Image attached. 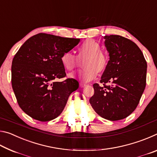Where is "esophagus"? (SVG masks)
Wrapping results in <instances>:
<instances>
[{
	"label": "esophagus",
	"instance_id": "esophagus-1",
	"mask_svg": "<svg viewBox=\"0 0 157 157\" xmlns=\"http://www.w3.org/2000/svg\"><path fill=\"white\" fill-rule=\"evenodd\" d=\"M85 85H86V84H84V83H80V86L81 87H84Z\"/></svg>",
	"mask_w": 157,
	"mask_h": 157
}]
</instances>
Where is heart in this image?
Listing matches in <instances>:
<instances>
[{"instance_id": "obj_1", "label": "heart", "mask_w": 157, "mask_h": 157, "mask_svg": "<svg viewBox=\"0 0 157 157\" xmlns=\"http://www.w3.org/2000/svg\"><path fill=\"white\" fill-rule=\"evenodd\" d=\"M78 57L84 59L82 65L85 67L80 72L84 81H89L95 78L98 72H102L107 68L109 58L107 54L101 50L100 45L94 40L88 39L78 48ZM60 62L63 68L71 71L78 65V60L70 52H65L61 55ZM73 76V75H71Z\"/></svg>"}]
</instances>
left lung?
I'll use <instances>...</instances> for the list:
<instances>
[{
    "label": "left lung",
    "instance_id": "left-lung-1",
    "mask_svg": "<svg viewBox=\"0 0 157 157\" xmlns=\"http://www.w3.org/2000/svg\"><path fill=\"white\" fill-rule=\"evenodd\" d=\"M104 39L110 58L101 77L102 85L94 84V95L89 102L102 118L119 121L129 116L139 105L146 86L147 62L130 39L120 35Z\"/></svg>",
    "mask_w": 157,
    "mask_h": 157
}]
</instances>
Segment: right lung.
<instances>
[{
	"instance_id": "obj_1",
	"label": "right lung",
	"mask_w": 157,
	"mask_h": 157,
	"mask_svg": "<svg viewBox=\"0 0 157 157\" xmlns=\"http://www.w3.org/2000/svg\"><path fill=\"white\" fill-rule=\"evenodd\" d=\"M79 39L39 33L28 39L16 53L12 63V86L19 107L35 120L46 122L60 115L69 95L78 89L75 79L65 78L60 62L63 52Z\"/></svg>"
}]
</instances>
